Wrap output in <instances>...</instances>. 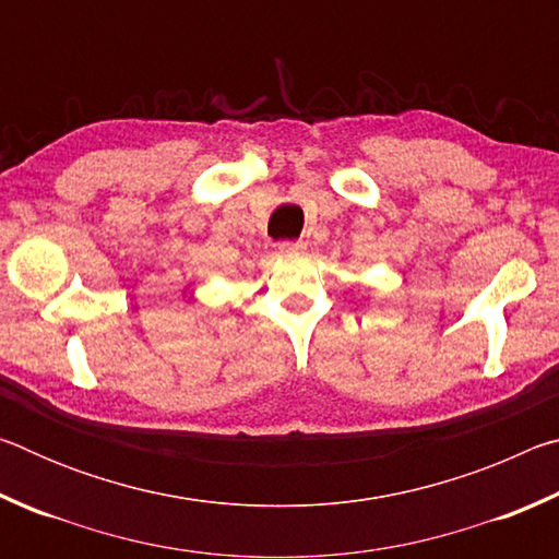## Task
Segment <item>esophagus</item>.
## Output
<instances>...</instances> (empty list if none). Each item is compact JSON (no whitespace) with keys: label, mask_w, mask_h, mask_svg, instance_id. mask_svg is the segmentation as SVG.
<instances>
[{"label":"esophagus","mask_w":559,"mask_h":559,"mask_svg":"<svg viewBox=\"0 0 559 559\" xmlns=\"http://www.w3.org/2000/svg\"><path fill=\"white\" fill-rule=\"evenodd\" d=\"M278 251L283 253V257H296V253H302L306 251V243L302 241H278Z\"/></svg>","instance_id":"obj_1"}]
</instances>
